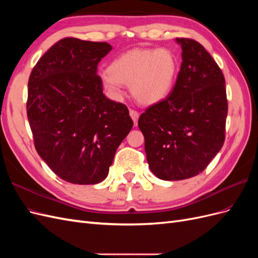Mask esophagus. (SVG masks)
<instances>
[{
    "label": "esophagus",
    "mask_w": 258,
    "mask_h": 258,
    "mask_svg": "<svg viewBox=\"0 0 258 258\" xmlns=\"http://www.w3.org/2000/svg\"><path fill=\"white\" fill-rule=\"evenodd\" d=\"M129 114L131 116L132 120H134V122H135V126H137V124H138V119H139V112H137L136 110H130Z\"/></svg>",
    "instance_id": "34e87169"
}]
</instances>
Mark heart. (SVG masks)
Instances as JSON below:
<instances>
[{"label": "heart", "mask_w": 258, "mask_h": 258, "mask_svg": "<svg viewBox=\"0 0 258 258\" xmlns=\"http://www.w3.org/2000/svg\"><path fill=\"white\" fill-rule=\"evenodd\" d=\"M177 73L178 61L171 49L135 48L114 59L100 80L114 98L122 95V84L130 85L140 103L153 105L170 95Z\"/></svg>", "instance_id": "obj_1"}]
</instances>
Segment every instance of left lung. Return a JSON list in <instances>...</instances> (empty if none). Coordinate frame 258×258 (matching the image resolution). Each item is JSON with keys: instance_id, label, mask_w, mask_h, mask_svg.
Masks as SVG:
<instances>
[{"instance_id": "8db88e82", "label": "left lung", "mask_w": 258, "mask_h": 258, "mask_svg": "<svg viewBox=\"0 0 258 258\" xmlns=\"http://www.w3.org/2000/svg\"><path fill=\"white\" fill-rule=\"evenodd\" d=\"M176 42L182 63L174 88L138 121L148 167L165 181L189 178L208 167L224 144L228 112L225 79L215 60L197 41Z\"/></svg>"}]
</instances>
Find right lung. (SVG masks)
Returning <instances> with one entry per match:
<instances>
[{
  "label": "right lung",
  "mask_w": 258,
  "mask_h": 258,
  "mask_svg": "<svg viewBox=\"0 0 258 258\" xmlns=\"http://www.w3.org/2000/svg\"><path fill=\"white\" fill-rule=\"evenodd\" d=\"M111 50L104 42L62 38L30 75L27 115L35 150L69 183L102 182L134 126L127 106L103 95L97 75L98 63Z\"/></svg>",
  "instance_id": "1"
}]
</instances>
